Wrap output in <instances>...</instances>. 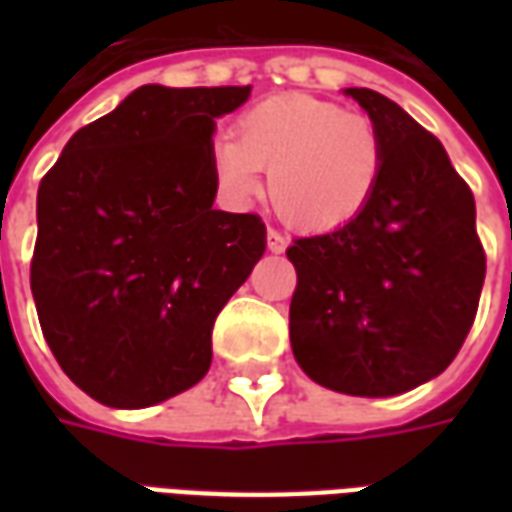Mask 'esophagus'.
Wrapping results in <instances>:
<instances>
[{
	"instance_id": "34e87169",
	"label": "esophagus",
	"mask_w": 512,
	"mask_h": 512,
	"mask_svg": "<svg viewBox=\"0 0 512 512\" xmlns=\"http://www.w3.org/2000/svg\"><path fill=\"white\" fill-rule=\"evenodd\" d=\"M288 235H282L279 230H268V249L274 252V255H279V252H285L288 249Z\"/></svg>"
}]
</instances>
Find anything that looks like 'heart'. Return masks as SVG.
<instances>
[{"instance_id":"obj_1","label":"heart","mask_w":512,"mask_h":512,"mask_svg":"<svg viewBox=\"0 0 512 512\" xmlns=\"http://www.w3.org/2000/svg\"><path fill=\"white\" fill-rule=\"evenodd\" d=\"M233 136L213 145V172L227 197L268 200L301 230H337L354 222L376 194L384 145L376 123L310 95H277L238 117Z\"/></svg>"}]
</instances>
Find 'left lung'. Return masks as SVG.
Returning <instances> with one entry per match:
<instances>
[{"label": "left lung", "instance_id": "left-lung-1", "mask_svg": "<svg viewBox=\"0 0 512 512\" xmlns=\"http://www.w3.org/2000/svg\"><path fill=\"white\" fill-rule=\"evenodd\" d=\"M376 123L384 167L354 222L296 238L290 345L315 384L356 397L444 373L472 329L485 279L474 197L436 136L395 101L348 87Z\"/></svg>", "mask_w": 512, "mask_h": 512}]
</instances>
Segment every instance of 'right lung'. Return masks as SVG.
Listing matches in <instances>:
<instances>
[{"mask_svg":"<svg viewBox=\"0 0 512 512\" xmlns=\"http://www.w3.org/2000/svg\"><path fill=\"white\" fill-rule=\"evenodd\" d=\"M249 93L145 84L79 128L40 180V329L104 406H156L197 384L216 315L266 252L260 216L213 208L216 117Z\"/></svg>","mask_w":512,"mask_h":512,"instance_id":"1","label":"right lung"}]
</instances>
